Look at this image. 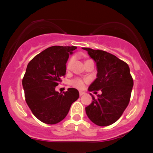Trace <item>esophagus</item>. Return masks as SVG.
<instances>
[{
    "label": "esophagus",
    "instance_id": "obj_1",
    "mask_svg": "<svg viewBox=\"0 0 153 153\" xmlns=\"http://www.w3.org/2000/svg\"><path fill=\"white\" fill-rule=\"evenodd\" d=\"M85 94V93L83 92V91H80V92H79V94H80V96H82V95Z\"/></svg>",
    "mask_w": 153,
    "mask_h": 153
}]
</instances>
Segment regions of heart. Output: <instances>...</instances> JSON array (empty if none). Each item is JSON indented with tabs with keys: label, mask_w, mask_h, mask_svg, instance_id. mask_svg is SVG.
<instances>
[{
	"label": "heart",
	"mask_w": 153,
	"mask_h": 153,
	"mask_svg": "<svg viewBox=\"0 0 153 153\" xmlns=\"http://www.w3.org/2000/svg\"><path fill=\"white\" fill-rule=\"evenodd\" d=\"M73 61H74V58L73 57H71V59L68 60V63H67V68L68 69H70L71 68L72 65H73ZM86 80H83V79L81 78H75L73 80H72L71 81V84L73 86H74L77 88L81 89L83 88L84 86H85V83L86 82Z\"/></svg>",
	"instance_id": "obj_1"
}]
</instances>
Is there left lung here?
<instances>
[{
	"instance_id": "obj_1",
	"label": "left lung",
	"mask_w": 153,
	"mask_h": 153,
	"mask_svg": "<svg viewBox=\"0 0 153 153\" xmlns=\"http://www.w3.org/2000/svg\"><path fill=\"white\" fill-rule=\"evenodd\" d=\"M82 49L96 62L97 68V78L91 84L88 91L102 92L97 99L90 94L93 101L85 107V112L96 125H111L120 118L130 100L134 82L129 65L105 51Z\"/></svg>"
}]
</instances>
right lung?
Instances as JSON below:
<instances>
[{"mask_svg":"<svg viewBox=\"0 0 153 153\" xmlns=\"http://www.w3.org/2000/svg\"><path fill=\"white\" fill-rule=\"evenodd\" d=\"M76 47L52 46L36 55L28 64L22 80L24 96L31 112L45 124H57L65 118L79 98L77 89L63 94L55 91L66 73V63Z\"/></svg>","mask_w":153,"mask_h":153,"instance_id":"obj_1","label":"right lung"}]
</instances>
